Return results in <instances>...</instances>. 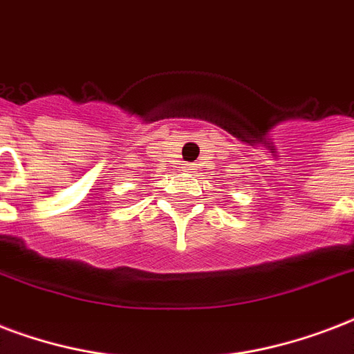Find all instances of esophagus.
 Masks as SVG:
<instances>
[{
  "label": "esophagus",
  "mask_w": 354,
  "mask_h": 354,
  "mask_svg": "<svg viewBox=\"0 0 354 354\" xmlns=\"http://www.w3.org/2000/svg\"><path fill=\"white\" fill-rule=\"evenodd\" d=\"M186 168H188V171H194V169H196V164H188Z\"/></svg>",
  "instance_id": "esophagus-1"
}]
</instances>
